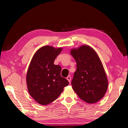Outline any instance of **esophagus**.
Segmentation results:
<instances>
[{
  "instance_id": "esophagus-1",
  "label": "esophagus",
  "mask_w": 128,
  "mask_h": 128,
  "mask_svg": "<svg viewBox=\"0 0 128 128\" xmlns=\"http://www.w3.org/2000/svg\"><path fill=\"white\" fill-rule=\"evenodd\" d=\"M66 79L69 81V83H70V81H71V77H70V76H68V77H66Z\"/></svg>"
}]
</instances>
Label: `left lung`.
Here are the masks:
<instances>
[{
  "instance_id": "obj_1",
  "label": "left lung",
  "mask_w": 128,
  "mask_h": 128,
  "mask_svg": "<svg viewBox=\"0 0 128 128\" xmlns=\"http://www.w3.org/2000/svg\"><path fill=\"white\" fill-rule=\"evenodd\" d=\"M70 52L77 63V70L71 82L73 90L86 102L96 103L104 96L108 86L100 58L88 45L71 49Z\"/></svg>"
}]
</instances>
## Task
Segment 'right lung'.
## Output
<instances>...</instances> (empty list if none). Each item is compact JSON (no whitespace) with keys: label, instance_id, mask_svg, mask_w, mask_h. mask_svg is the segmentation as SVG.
Instances as JSON below:
<instances>
[{"label":"right lung","instance_id":"right-lung-1","mask_svg":"<svg viewBox=\"0 0 128 128\" xmlns=\"http://www.w3.org/2000/svg\"><path fill=\"white\" fill-rule=\"evenodd\" d=\"M62 50V47L43 46L30 62L26 77L28 90L30 96L41 105L56 100L69 84L68 80L60 76L61 66L54 64Z\"/></svg>","mask_w":128,"mask_h":128}]
</instances>
